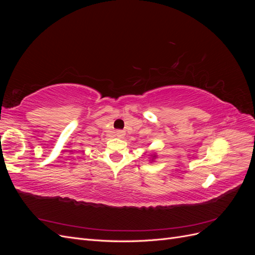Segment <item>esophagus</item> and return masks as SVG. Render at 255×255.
<instances>
[{
	"label": "esophagus",
	"mask_w": 255,
	"mask_h": 255,
	"mask_svg": "<svg viewBox=\"0 0 255 255\" xmlns=\"http://www.w3.org/2000/svg\"><path fill=\"white\" fill-rule=\"evenodd\" d=\"M116 135H117V137H119V138H123L125 137V135H126V133H125V130H117V132H116Z\"/></svg>",
	"instance_id": "1"
}]
</instances>
